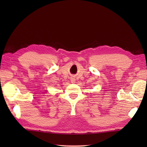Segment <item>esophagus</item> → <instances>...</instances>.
Returning a JSON list of instances; mask_svg holds the SVG:
<instances>
[{
	"instance_id": "34e87169",
	"label": "esophagus",
	"mask_w": 147,
	"mask_h": 147,
	"mask_svg": "<svg viewBox=\"0 0 147 147\" xmlns=\"http://www.w3.org/2000/svg\"><path fill=\"white\" fill-rule=\"evenodd\" d=\"M72 82H73V81H72Z\"/></svg>"
}]
</instances>
